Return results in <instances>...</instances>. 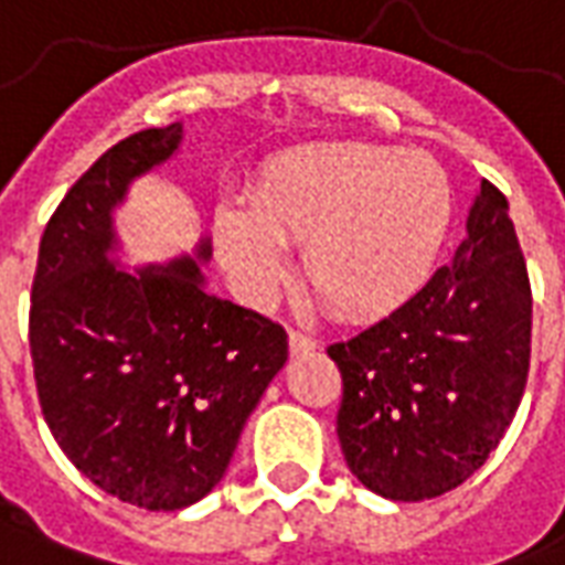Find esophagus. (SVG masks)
Masks as SVG:
<instances>
[{"label": "esophagus", "mask_w": 565, "mask_h": 565, "mask_svg": "<svg viewBox=\"0 0 565 565\" xmlns=\"http://www.w3.org/2000/svg\"><path fill=\"white\" fill-rule=\"evenodd\" d=\"M315 347H317V341L311 335H305V332H299V329H294V332H290V353H294V356L311 353Z\"/></svg>", "instance_id": "34e87169"}]
</instances>
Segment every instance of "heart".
I'll use <instances>...</instances> for the list:
<instances>
[{
	"instance_id": "1",
	"label": "heart",
	"mask_w": 565,
	"mask_h": 565,
	"mask_svg": "<svg viewBox=\"0 0 565 565\" xmlns=\"http://www.w3.org/2000/svg\"><path fill=\"white\" fill-rule=\"evenodd\" d=\"M449 224L452 188L431 154L335 140L269 158L250 206L215 212V248L250 299H269L294 271L290 242H305L320 302L365 320L419 290Z\"/></svg>"
}]
</instances>
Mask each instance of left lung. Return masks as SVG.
<instances>
[{"mask_svg":"<svg viewBox=\"0 0 565 565\" xmlns=\"http://www.w3.org/2000/svg\"><path fill=\"white\" fill-rule=\"evenodd\" d=\"M530 332L509 200L482 179L455 260L392 315L326 347L341 371L338 440L359 482L404 503L467 482L515 419Z\"/></svg>","mask_w":565,"mask_h":565,"instance_id":"obj_1","label":"left lung"}]
</instances>
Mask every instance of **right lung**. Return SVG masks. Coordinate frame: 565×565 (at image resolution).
I'll list each match as a JSON object with an SVG mask.
<instances>
[{
  "instance_id": "add662e5",
  "label": "right lung",
  "mask_w": 565,
  "mask_h": 565,
  "mask_svg": "<svg viewBox=\"0 0 565 565\" xmlns=\"http://www.w3.org/2000/svg\"><path fill=\"white\" fill-rule=\"evenodd\" d=\"M179 140V122L131 134L68 188L41 236L29 305L38 401L60 449L102 491L152 512L221 482L287 362L284 326L203 290L194 260L137 275L110 263L113 206Z\"/></svg>"
}]
</instances>
